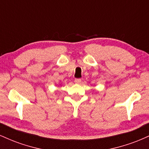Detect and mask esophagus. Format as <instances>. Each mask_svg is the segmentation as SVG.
<instances>
[{"mask_svg": "<svg viewBox=\"0 0 149 149\" xmlns=\"http://www.w3.org/2000/svg\"><path fill=\"white\" fill-rule=\"evenodd\" d=\"M74 82L77 83V84H79L80 82H81V79H80V78H75Z\"/></svg>", "mask_w": 149, "mask_h": 149, "instance_id": "esophagus-1", "label": "esophagus"}]
</instances>
